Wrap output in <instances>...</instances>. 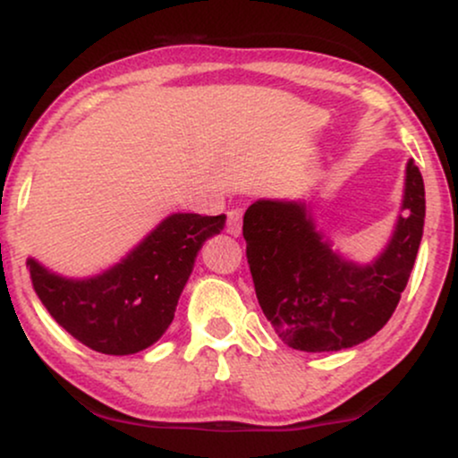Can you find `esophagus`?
Here are the masks:
<instances>
[{
  "label": "esophagus",
  "instance_id": "1",
  "mask_svg": "<svg viewBox=\"0 0 458 458\" xmlns=\"http://www.w3.org/2000/svg\"><path fill=\"white\" fill-rule=\"evenodd\" d=\"M241 224H243V213H241V208H233V211H228V222H225V230H228V234L239 236Z\"/></svg>",
  "mask_w": 458,
  "mask_h": 458
}]
</instances>
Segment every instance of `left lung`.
Segmentation results:
<instances>
[{
	"mask_svg": "<svg viewBox=\"0 0 458 458\" xmlns=\"http://www.w3.org/2000/svg\"><path fill=\"white\" fill-rule=\"evenodd\" d=\"M424 181L407 163L403 215L370 265L343 259L317 233L306 202L259 199L243 236L256 297L284 344L306 353L340 351L372 338L401 301L422 241Z\"/></svg>",
	"mask_w": 458,
	"mask_h": 458,
	"instance_id": "obj_1",
	"label": "left lung"
}]
</instances>
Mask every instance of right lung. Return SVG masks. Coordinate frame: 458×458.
<instances>
[{"mask_svg":"<svg viewBox=\"0 0 458 458\" xmlns=\"http://www.w3.org/2000/svg\"><path fill=\"white\" fill-rule=\"evenodd\" d=\"M224 224L225 215L174 213L101 276L68 280L30 259L31 284L55 323L88 349L138 353L170 327L199 247Z\"/></svg>","mask_w":458,"mask_h":458,"instance_id":"add662e5","label":"right lung"}]
</instances>
